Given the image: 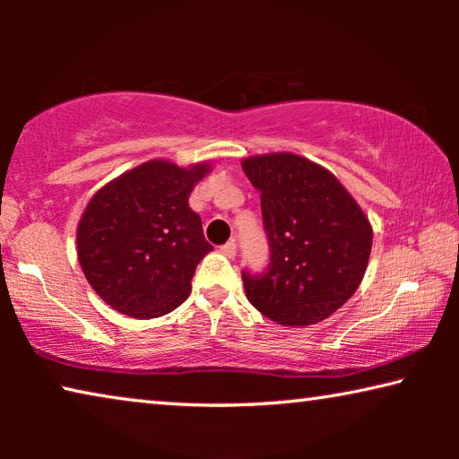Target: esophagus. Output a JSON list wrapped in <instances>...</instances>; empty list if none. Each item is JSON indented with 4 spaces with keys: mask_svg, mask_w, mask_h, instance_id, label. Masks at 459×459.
I'll return each instance as SVG.
<instances>
[{
    "mask_svg": "<svg viewBox=\"0 0 459 459\" xmlns=\"http://www.w3.org/2000/svg\"><path fill=\"white\" fill-rule=\"evenodd\" d=\"M219 253L228 256V259H231V256H236V242L230 240V242L221 244V247H219Z\"/></svg>",
    "mask_w": 459,
    "mask_h": 459,
    "instance_id": "obj_1",
    "label": "esophagus"
}]
</instances>
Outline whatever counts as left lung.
I'll list each match as a JSON object with an SVG mask.
<instances>
[{
  "label": "left lung",
  "instance_id": "8db88e82",
  "mask_svg": "<svg viewBox=\"0 0 459 459\" xmlns=\"http://www.w3.org/2000/svg\"><path fill=\"white\" fill-rule=\"evenodd\" d=\"M261 192L265 272H242L247 299L281 325L330 317L353 297L372 250V225L334 175L297 154L242 162Z\"/></svg>",
  "mask_w": 459,
  "mask_h": 459
}]
</instances>
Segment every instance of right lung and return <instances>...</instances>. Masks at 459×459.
<instances>
[{"mask_svg":"<svg viewBox=\"0 0 459 459\" xmlns=\"http://www.w3.org/2000/svg\"><path fill=\"white\" fill-rule=\"evenodd\" d=\"M206 165L152 160L104 186L81 217L77 255L93 290L131 317H160L187 299L212 247L187 198Z\"/></svg>","mask_w":459,"mask_h":459,"instance_id":"right-lung-1","label":"right lung"}]
</instances>
